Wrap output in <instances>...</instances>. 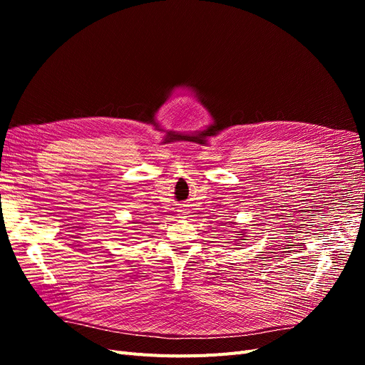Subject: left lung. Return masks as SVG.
I'll return each instance as SVG.
<instances>
[{
  "label": "left lung",
  "instance_id": "obj_1",
  "mask_svg": "<svg viewBox=\"0 0 365 365\" xmlns=\"http://www.w3.org/2000/svg\"><path fill=\"white\" fill-rule=\"evenodd\" d=\"M237 233H242V231H237ZM242 237H244V236H242ZM242 237H240L239 240H244V239H242Z\"/></svg>",
  "mask_w": 365,
  "mask_h": 365
}]
</instances>
